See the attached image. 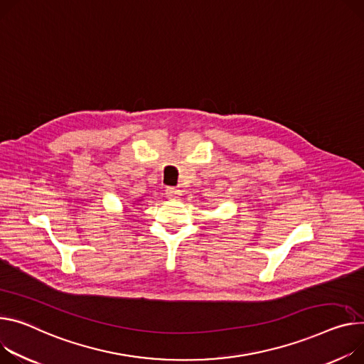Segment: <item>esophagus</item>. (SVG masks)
<instances>
[{"label":"esophagus","mask_w":364,"mask_h":364,"mask_svg":"<svg viewBox=\"0 0 364 364\" xmlns=\"http://www.w3.org/2000/svg\"><path fill=\"white\" fill-rule=\"evenodd\" d=\"M182 191L179 188H167L166 189V197L169 200H178L181 197Z\"/></svg>","instance_id":"1"}]
</instances>
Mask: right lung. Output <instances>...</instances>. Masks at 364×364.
I'll return each instance as SVG.
<instances>
[{"instance_id":"obj_1","label":"right lung","mask_w":364,"mask_h":364,"mask_svg":"<svg viewBox=\"0 0 364 364\" xmlns=\"http://www.w3.org/2000/svg\"><path fill=\"white\" fill-rule=\"evenodd\" d=\"M135 203H136V201H134V203H132V204H135Z\"/></svg>"}]
</instances>
